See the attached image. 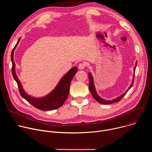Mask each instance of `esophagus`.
<instances>
[{
    "mask_svg": "<svg viewBox=\"0 0 152 152\" xmlns=\"http://www.w3.org/2000/svg\"><path fill=\"white\" fill-rule=\"evenodd\" d=\"M86 67V63L85 62H81L79 64V66H78V68L79 69H80V70H82V69H84Z\"/></svg>",
    "mask_w": 152,
    "mask_h": 152,
    "instance_id": "esophagus-1",
    "label": "esophagus"
}]
</instances>
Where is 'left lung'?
<instances>
[{"label":"left lung","instance_id":"8db88e82","mask_svg":"<svg viewBox=\"0 0 152 152\" xmlns=\"http://www.w3.org/2000/svg\"><path fill=\"white\" fill-rule=\"evenodd\" d=\"M137 62H136V64H135V66L134 67V73L135 72V69H136V67H137ZM135 75V73H134ZM88 77H89V90H90V91L91 93V94H92L93 97H94V99H95V100L96 101H97L99 103H101V104H111V103H115V102H117L118 101H120L123 97L126 94V93L128 91V90L131 88L132 85H133V83H134V79L132 80V82L131 85V86H129V88L127 90V91L123 93L121 96L118 97L117 98L115 99H113V100H106L104 99H103L102 98H101L97 93L96 92V88H95V86H94V81H93V77L92 76V75L89 73H88Z\"/></svg>","mask_w":152,"mask_h":152}]
</instances>
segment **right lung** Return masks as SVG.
I'll list each match as a JSON object with an SVG mask.
<instances>
[{"label":"right lung","instance_id":"1","mask_svg":"<svg viewBox=\"0 0 152 152\" xmlns=\"http://www.w3.org/2000/svg\"><path fill=\"white\" fill-rule=\"evenodd\" d=\"M20 40V38L18 39L17 44L12 50L11 58L12 64V74L14 79L18 85L20 95L35 107L41 111H52L60 107L63 105L64 103L68 97L70 91V83L74 75L77 72V68L76 67H74L71 69L61 78L58 84L56 86V88L48 96L41 98H35L31 97L29 96L23 89L22 85H21V82H20L15 72V62L13 59L14 51L18 45Z\"/></svg>","mask_w":152,"mask_h":152}]
</instances>
